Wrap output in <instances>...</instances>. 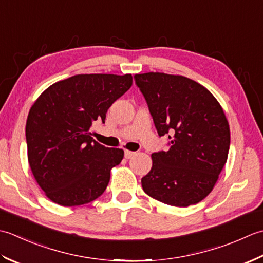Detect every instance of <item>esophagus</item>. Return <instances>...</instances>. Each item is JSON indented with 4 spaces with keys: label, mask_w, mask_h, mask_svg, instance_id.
<instances>
[{
    "label": "esophagus",
    "mask_w": 263,
    "mask_h": 263,
    "mask_svg": "<svg viewBox=\"0 0 263 263\" xmlns=\"http://www.w3.org/2000/svg\"><path fill=\"white\" fill-rule=\"evenodd\" d=\"M135 154H136L135 152H132V151H125V158H126V159H132Z\"/></svg>",
    "instance_id": "34e87169"
}]
</instances>
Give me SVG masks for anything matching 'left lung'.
Listing matches in <instances>:
<instances>
[{
	"mask_svg": "<svg viewBox=\"0 0 263 263\" xmlns=\"http://www.w3.org/2000/svg\"><path fill=\"white\" fill-rule=\"evenodd\" d=\"M159 136L168 151L152 153L144 192L174 206H189L209 195L227 161L230 132L223 110L199 83L161 72L135 74Z\"/></svg>",
	"mask_w": 263,
	"mask_h": 263,
	"instance_id": "8db88e82",
	"label": "left lung"
}]
</instances>
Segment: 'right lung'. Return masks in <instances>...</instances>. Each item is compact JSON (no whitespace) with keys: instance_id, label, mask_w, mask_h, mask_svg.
<instances>
[{"instance_id":"add662e5","label":"right lung","mask_w":263,"mask_h":263,"mask_svg":"<svg viewBox=\"0 0 263 263\" xmlns=\"http://www.w3.org/2000/svg\"><path fill=\"white\" fill-rule=\"evenodd\" d=\"M132 84V74H76L51 85L31 106L28 161L51 201L76 206L103 194L124 151L101 145L89 129L95 121L104 124L108 109Z\"/></svg>"}]
</instances>
